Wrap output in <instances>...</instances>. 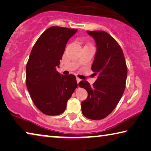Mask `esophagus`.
Wrapping results in <instances>:
<instances>
[{
  "mask_svg": "<svg viewBox=\"0 0 151 151\" xmlns=\"http://www.w3.org/2000/svg\"><path fill=\"white\" fill-rule=\"evenodd\" d=\"M81 81V79H80V78H79L76 77V82H77V83H79Z\"/></svg>",
  "mask_w": 151,
  "mask_h": 151,
  "instance_id": "1",
  "label": "esophagus"
}]
</instances>
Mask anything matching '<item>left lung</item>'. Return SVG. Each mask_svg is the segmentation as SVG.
Returning a JSON list of instances; mask_svg holds the SVG:
<instances>
[{
  "label": "left lung",
  "mask_w": 151,
  "mask_h": 151,
  "mask_svg": "<svg viewBox=\"0 0 151 151\" xmlns=\"http://www.w3.org/2000/svg\"><path fill=\"white\" fill-rule=\"evenodd\" d=\"M87 33L96 44L91 70L97 79L92 86L87 81L78 83L88 93L87 99L81 102V109L86 118L98 120L108 116L122 97L127 67L122 50L109 33L104 31Z\"/></svg>",
  "instance_id": "obj_1"
}]
</instances>
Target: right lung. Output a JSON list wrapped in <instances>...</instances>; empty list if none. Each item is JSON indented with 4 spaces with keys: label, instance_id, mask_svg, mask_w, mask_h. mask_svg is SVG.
Listing matches in <instances>:
<instances>
[{
    "label": "right lung",
    "instance_id": "add662e5",
    "mask_svg": "<svg viewBox=\"0 0 151 151\" xmlns=\"http://www.w3.org/2000/svg\"><path fill=\"white\" fill-rule=\"evenodd\" d=\"M77 31L56 26L50 27L31 52L26 66V85L35 106L44 114L63 113L77 87L75 75L64 76L56 70L67 42Z\"/></svg>",
    "mask_w": 151,
    "mask_h": 151
}]
</instances>
